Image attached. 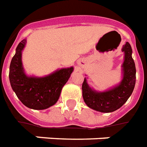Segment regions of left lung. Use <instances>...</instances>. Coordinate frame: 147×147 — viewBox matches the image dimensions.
<instances>
[{
  "label": "left lung",
  "mask_w": 147,
  "mask_h": 147,
  "mask_svg": "<svg viewBox=\"0 0 147 147\" xmlns=\"http://www.w3.org/2000/svg\"><path fill=\"white\" fill-rule=\"evenodd\" d=\"M125 52L123 79L119 86L103 93H97L88 86L86 79L82 82V96L88 107L100 112L108 113L120 108L132 93L136 84V65L131 57V45L128 42L122 48Z\"/></svg>",
  "instance_id": "left-lung-1"
}]
</instances>
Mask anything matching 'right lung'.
I'll return each instance as SVG.
<instances>
[{
    "label": "right lung",
    "mask_w": 147,
    "mask_h": 147,
    "mask_svg": "<svg viewBox=\"0 0 147 147\" xmlns=\"http://www.w3.org/2000/svg\"><path fill=\"white\" fill-rule=\"evenodd\" d=\"M26 40H22L10 65L9 79L12 90L22 104L29 108L43 110L59 99L61 89L68 82L73 68H62L43 78L28 77L22 64V51Z\"/></svg>",
    "instance_id": "right-lung-1"
}]
</instances>
